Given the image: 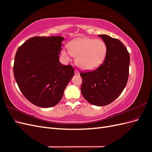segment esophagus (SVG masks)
<instances>
[{"mask_svg": "<svg viewBox=\"0 0 152 152\" xmlns=\"http://www.w3.org/2000/svg\"><path fill=\"white\" fill-rule=\"evenodd\" d=\"M75 74H79V72L77 70H75Z\"/></svg>", "mask_w": 152, "mask_h": 152, "instance_id": "1", "label": "esophagus"}]
</instances>
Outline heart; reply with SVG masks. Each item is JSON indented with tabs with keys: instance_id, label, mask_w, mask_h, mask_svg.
Wrapping results in <instances>:
<instances>
[{
	"instance_id": "obj_1",
	"label": "heart",
	"mask_w": 152,
	"mask_h": 152,
	"mask_svg": "<svg viewBox=\"0 0 152 152\" xmlns=\"http://www.w3.org/2000/svg\"><path fill=\"white\" fill-rule=\"evenodd\" d=\"M68 47V50H61V56L66 60H69L72 56L77 57V65L84 70H91L99 66L107 52V45L100 39H77L71 41Z\"/></svg>"
}]
</instances>
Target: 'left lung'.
<instances>
[{
  "instance_id": "1",
  "label": "left lung",
  "mask_w": 152,
  "mask_h": 152,
  "mask_svg": "<svg viewBox=\"0 0 152 152\" xmlns=\"http://www.w3.org/2000/svg\"><path fill=\"white\" fill-rule=\"evenodd\" d=\"M107 45L103 63L94 70L82 72L81 93L89 103L105 106L118 97L127 84L130 55L122 42L99 35Z\"/></svg>"
}]
</instances>
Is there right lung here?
<instances>
[{"label": "right lung", "instance_id": "obj_1", "mask_svg": "<svg viewBox=\"0 0 152 152\" xmlns=\"http://www.w3.org/2000/svg\"><path fill=\"white\" fill-rule=\"evenodd\" d=\"M63 40L59 36L34 37L17 50L13 66L15 80L21 93L37 107L56 105L74 75L72 65L59 61Z\"/></svg>", "mask_w": 152, "mask_h": 152}]
</instances>
